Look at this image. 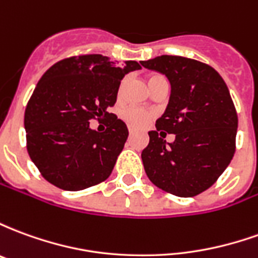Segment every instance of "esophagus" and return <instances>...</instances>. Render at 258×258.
Listing matches in <instances>:
<instances>
[{
	"label": "esophagus",
	"instance_id": "1",
	"mask_svg": "<svg viewBox=\"0 0 258 258\" xmlns=\"http://www.w3.org/2000/svg\"><path fill=\"white\" fill-rule=\"evenodd\" d=\"M128 133H130V135L134 134V128H128Z\"/></svg>",
	"mask_w": 258,
	"mask_h": 258
}]
</instances>
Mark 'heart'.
<instances>
[{
  "label": "heart",
  "mask_w": 258,
  "mask_h": 258,
  "mask_svg": "<svg viewBox=\"0 0 258 258\" xmlns=\"http://www.w3.org/2000/svg\"><path fill=\"white\" fill-rule=\"evenodd\" d=\"M156 77H160V76H153V77H151V80L156 79ZM151 80H149V81H151ZM123 87L124 84L120 85V94L123 92ZM121 117H123L131 127H134V128H141V127H144V125H146V124L149 123V120L152 118V116L151 113L146 112L145 109H141V107L137 106H130L125 107L123 112H121Z\"/></svg>",
  "instance_id": "1"
}]
</instances>
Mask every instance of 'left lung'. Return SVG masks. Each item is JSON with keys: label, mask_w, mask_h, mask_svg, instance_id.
Listing matches in <instances>:
<instances>
[{"label": "left lung", "mask_w": 258, "mask_h": 258, "mask_svg": "<svg viewBox=\"0 0 258 258\" xmlns=\"http://www.w3.org/2000/svg\"><path fill=\"white\" fill-rule=\"evenodd\" d=\"M141 64L171 85L167 107L141 153L146 175L168 194L196 196L216 182L235 153L238 116L227 84L211 66L184 56L162 55ZM167 132L173 143L162 140Z\"/></svg>", "instance_id": "left-lung-1"}]
</instances>
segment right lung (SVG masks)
Wrapping results in <instances>:
<instances>
[{
	"mask_svg": "<svg viewBox=\"0 0 258 258\" xmlns=\"http://www.w3.org/2000/svg\"><path fill=\"white\" fill-rule=\"evenodd\" d=\"M135 60L81 55L60 60L38 81L26 106L27 152L42 177L64 190H81L105 181L123 151L128 130L107 112ZM106 118L107 130L90 128L91 118Z\"/></svg>",
	"mask_w": 258,
	"mask_h": 258,
	"instance_id": "right-lung-1",
	"label": "right lung"
}]
</instances>
